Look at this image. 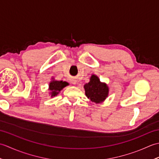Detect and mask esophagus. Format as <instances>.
<instances>
[{"label":"esophagus","mask_w":159,"mask_h":159,"mask_svg":"<svg viewBox=\"0 0 159 159\" xmlns=\"http://www.w3.org/2000/svg\"><path fill=\"white\" fill-rule=\"evenodd\" d=\"M72 83L73 85H76L77 84V80L76 79H72Z\"/></svg>","instance_id":"34e87169"}]
</instances>
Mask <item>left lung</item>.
<instances>
[{"label": "left lung", "instance_id": "8db88e82", "mask_svg": "<svg viewBox=\"0 0 159 159\" xmlns=\"http://www.w3.org/2000/svg\"><path fill=\"white\" fill-rule=\"evenodd\" d=\"M89 80V82L84 85L86 96L94 103L103 102L109 96V87L105 83L101 82L95 74H92Z\"/></svg>", "mask_w": 159, "mask_h": 159}]
</instances>
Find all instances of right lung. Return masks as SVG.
<instances>
[{
    "label": "right lung",
    "instance_id": "right-lung-1",
    "mask_svg": "<svg viewBox=\"0 0 159 159\" xmlns=\"http://www.w3.org/2000/svg\"><path fill=\"white\" fill-rule=\"evenodd\" d=\"M69 85V83L63 80H56L52 78V80L50 82L48 85V90L50 91L49 94L50 97L53 98L59 94L64 87Z\"/></svg>",
    "mask_w": 159,
    "mask_h": 159
}]
</instances>
